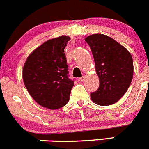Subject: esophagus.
Segmentation results:
<instances>
[{
  "instance_id": "obj_1",
  "label": "esophagus",
  "mask_w": 149,
  "mask_h": 149,
  "mask_svg": "<svg viewBox=\"0 0 149 149\" xmlns=\"http://www.w3.org/2000/svg\"><path fill=\"white\" fill-rule=\"evenodd\" d=\"M84 80H85V77H84V76H83V77H80L78 80H79V81H80V82H83V81H84Z\"/></svg>"
}]
</instances>
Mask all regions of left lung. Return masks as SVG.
Listing matches in <instances>:
<instances>
[{"label":"left lung","mask_w":149,"mask_h":149,"mask_svg":"<svg viewBox=\"0 0 149 149\" xmlns=\"http://www.w3.org/2000/svg\"><path fill=\"white\" fill-rule=\"evenodd\" d=\"M90 46L100 79V87L91 93L95 104H115L127 92L133 77V61L130 52L106 35L97 33L85 39Z\"/></svg>","instance_id":"8db88e82"}]
</instances>
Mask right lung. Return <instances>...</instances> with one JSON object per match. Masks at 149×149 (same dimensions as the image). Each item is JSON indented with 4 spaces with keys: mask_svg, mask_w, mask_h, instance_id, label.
<instances>
[{
    "mask_svg": "<svg viewBox=\"0 0 149 149\" xmlns=\"http://www.w3.org/2000/svg\"><path fill=\"white\" fill-rule=\"evenodd\" d=\"M70 37L61 36L49 39L34 49L26 59L23 82L31 97L49 110L67 104L74 85L69 78L64 49Z\"/></svg>",
    "mask_w": 149,
    "mask_h": 149,
    "instance_id": "add662e5",
    "label": "right lung"
}]
</instances>
